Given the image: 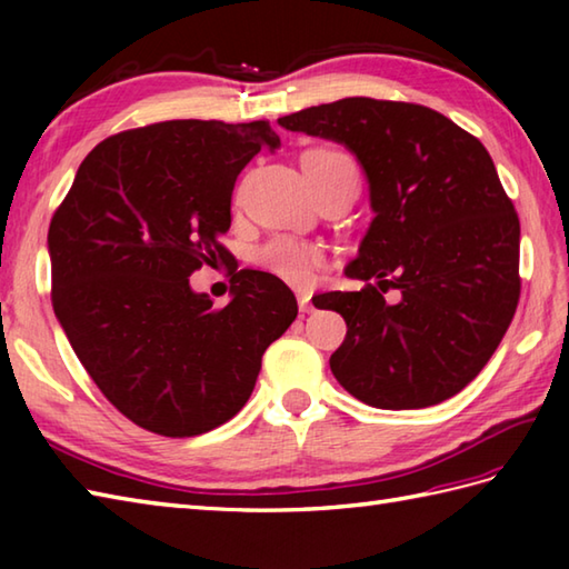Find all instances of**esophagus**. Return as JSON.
I'll return each mask as SVG.
<instances>
[{"mask_svg": "<svg viewBox=\"0 0 569 569\" xmlns=\"http://www.w3.org/2000/svg\"><path fill=\"white\" fill-rule=\"evenodd\" d=\"M298 308H300V312H312V310H316V308H312L310 293H298Z\"/></svg>", "mask_w": 569, "mask_h": 569, "instance_id": "obj_1", "label": "esophagus"}]
</instances>
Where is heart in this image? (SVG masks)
<instances>
[{"label":"heart","instance_id":"1","mask_svg":"<svg viewBox=\"0 0 569 569\" xmlns=\"http://www.w3.org/2000/svg\"><path fill=\"white\" fill-rule=\"evenodd\" d=\"M300 168L308 178L310 188L320 192L322 188L340 183L345 178H359L352 156L335 147H316L300 156ZM257 263L291 286H306L316 276L322 263L318 247L306 244L291 237H273L257 251Z\"/></svg>","mask_w":569,"mask_h":569}]
</instances>
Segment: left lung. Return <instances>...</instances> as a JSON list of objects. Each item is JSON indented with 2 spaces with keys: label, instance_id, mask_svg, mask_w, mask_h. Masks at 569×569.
Here are the masks:
<instances>
[{
  "label": "left lung",
  "instance_id": "left-lung-1",
  "mask_svg": "<svg viewBox=\"0 0 569 569\" xmlns=\"http://www.w3.org/2000/svg\"><path fill=\"white\" fill-rule=\"evenodd\" d=\"M278 124L342 143L369 183L373 220L345 269L365 288L312 298L347 322L335 379L386 410L452 398L497 352L521 296V224L489 151L410 102L345 98Z\"/></svg>",
  "mask_w": 569,
  "mask_h": 569
}]
</instances>
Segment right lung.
I'll list each match as a JSON object with an SVG mask.
<instances>
[{
    "label": "right lung",
    "mask_w": 569,
    "mask_h": 569,
    "mask_svg": "<svg viewBox=\"0 0 569 569\" xmlns=\"http://www.w3.org/2000/svg\"><path fill=\"white\" fill-rule=\"evenodd\" d=\"M269 122L173 119L98 143L48 227L53 310L80 365L119 413L166 438H192L237 416L261 357L298 316L281 278L241 269L212 308L190 288L229 257L234 180Z\"/></svg>",
    "instance_id": "add662e5"
}]
</instances>
